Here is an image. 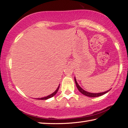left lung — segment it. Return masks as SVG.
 <instances>
[{
    "label": "left lung",
    "mask_w": 128,
    "mask_h": 128,
    "mask_svg": "<svg viewBox=\"0 0 128 128\" xmlns=\"http://www.w3.org/2000/svg\"><path fill=\"white\" fill-rule=\"evenodd\" d=\"M75 84H76V87L78 89V91H79L81 94H83L85 95V96H88V97H98V96H102V95L106 93H107V92L109 91L110 90L108 91H107L106 92H101V93H97V94H93V93H90V92H87L85 90H84L81 88V87L78 85V84L76 80V78H75Z\"/></svg>",
    "instance_id": "1"
}]
</instances>
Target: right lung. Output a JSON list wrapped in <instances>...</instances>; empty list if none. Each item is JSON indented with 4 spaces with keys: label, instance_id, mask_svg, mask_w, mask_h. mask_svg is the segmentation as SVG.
I'll list each match as a JSON object with an SVG mask.
<instances>
[{
    "label": "right lung",
    "instance_id": "add662e5",
    "mask_svg": "<svg viewBox=\"0 0 128 128\" xmlns=\"http://www.w3.org/2000/svg\"><path fill=\"white\" fill-rule=\"evenodd\" d=\"M59 88V86H58V88H57V89L56 90V91H55V92H54L53 94H51L49 95V96H47V97H44L40 98H36V99H37V100H47V99H48V98H51V97H53V96H54V95H55V94H56L57 93V92L58 91Z\"/></svg>",
    "mask_w": 128,
    "mask_h": 128
}]
</instances>
